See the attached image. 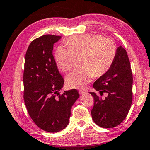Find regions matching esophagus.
Listing matches in <instances>:
<instances>
[{"label": "esophagus", "mask_w": 150, "mask_h": 150, "mask_svg": "<svg viewBox=\"0 0 150 150\" xmlns=\"http://www.w3.org/2000/svg\"><path fill=\"white\" fill-rule=\"evenodd\" d=\"M79 92L80 95H84V94H85V93H86V91H84V90H79Z\"/></svg>", "instance_id": "obj_1"}]
</instances>
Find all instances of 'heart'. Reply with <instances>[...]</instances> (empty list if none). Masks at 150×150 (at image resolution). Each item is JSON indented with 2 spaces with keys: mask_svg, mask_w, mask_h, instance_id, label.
Returning a JSON list of instances; mask_svg holds the SVG:
<instances>
[{
  "mask_svg": "<svg viewBox=\"0 0 150 150\" xmlns=\"http://www.w3.org/2000/svg\"><path fill=\"white\" fill-rule=\"evenodd\" d=\"M68 48L59 47L55 59L63 71L72 68L75 57H80V66L66 77L69 87L83 88L94 76L105 74L111 68L116 55V46L112 39L97 34L73 36L66 42Z\"/></svg>",
  "mask_w": 150,
  "mask_h": 150,
  "instance_id": "1",
  "label": "heart"
}]
</instances>
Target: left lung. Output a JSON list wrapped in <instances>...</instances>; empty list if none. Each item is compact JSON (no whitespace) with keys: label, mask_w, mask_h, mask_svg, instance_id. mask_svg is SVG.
Here are the masks:
<instances>
[{"label":"left lung","mask_w":150,"mask_h":150,"mask_svg":"<svg viewBox=\"0 0 150 150\" xmlns=\"http://www.w3.org/2000/svg\"><path fill=\"white\" fill-rule=\"evenodd\" d=\"M133 74L131 64L126 50L120 46L111 68L105 74L99 77L93 84V88L102 95L101 98L94 92H90L94 98L91 110L92 119L102 128H114L125 120L133 100Z\"/></svg>","instance_id":"1"}]
</instances>
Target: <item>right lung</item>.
Wrapping results in <instances>:
<instances>
[{"label":"right lung","mask_w":150,"mask_h":150,"mask_svg":"<svg viewBox=\"0 0 150 150\" xmlns=\"http://www.w3.org/2000/svg\"><path fill=\"white\" fill-rule=\"evenodd\" d=\"M60 36L47 34L30 43L25 53L23 99L27 111L40 129L56 133L68 125L71 108L79 97L76 89L59 91L64 80L53 55Z\"/></svg>","instance_id":"1"}]
</instances>
